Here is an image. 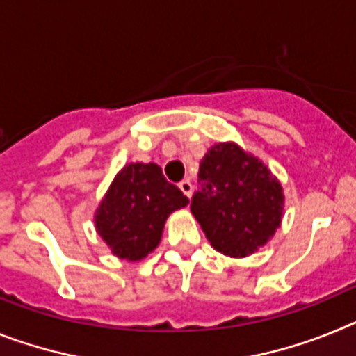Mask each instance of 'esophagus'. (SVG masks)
<instances>
[{"instance_id": "1", "label": "esophagus", "mask_w": 356, "mask_h": 356, "mask_svg": "<svg viewBox=\"0 0 356 356\" xmlns=\"http://www.w3.org/2000/svg\"><path fill=\"white\" fill-rule=\"evenodd\" d=\"M179 188H181L182 193H184V195H186L188 199H190L191 193H193V184H191V182L188 181V179H184V181L179 182Z\"/></svg>"}]
</instances>
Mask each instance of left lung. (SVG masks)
<instances>
[{"instance_id":"8db88e82","label":"left lung","mask_w":356,"mask_h":356,"mask_svg":"<svg viewBox=\"0 0 356 356\" xmlns=\"http://www.w3.org/2000/svg\"><path fill=\"white\" fill-rule=\"evenodd\" d=\"M190 208L216 251L242 258L280 227L283 193L264 163L236 145L220 143L200 161L199 190Z\"/></svg>"}]
</instances>
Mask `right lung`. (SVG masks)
Returning a JSON list of instances; mask_svg holds the SVG:
<instances>
[{"label": "right lung", "instance_id": "right-lung-1", "mask_svg": "<svg viewBox=\"0 0 356 356\" xmlns=\"http://www.w3.org/2000/svg\"><path fill=\"white\" fill-rule=\"evenodd\" d=\"M188 197L154 163H131L116 175L97 211V231L122 259H141L157 247L172 211Z\"/></svg>", "mask_w": 356, "mask_h": 356}]
</instances>
